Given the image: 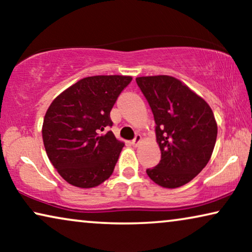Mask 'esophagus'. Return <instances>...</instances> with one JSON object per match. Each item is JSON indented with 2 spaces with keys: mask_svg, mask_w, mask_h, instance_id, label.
<instances>
[{
  "mask_svg": "<svg viewBox=\"0 0 252 252\" xmlns=\"http://www.w3.org/2000/svg\"><path fill=\"white\" fill-rule=\"evenodd\" d=\"M141 140H142V137H141L140 134H137V135L134 137V140L132 141V144L134 147H137L141 143Z\"/></svg>",
  "mask_w": 252,
  "mask_h": 252,
  "instance_id": "34e87169",
  "label": "esophagus"
}]
</instances>
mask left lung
Returning a JSON list of instances; mask_svg holds the SVG:
<instances>
[{
	"label": "left lung",
	"mask_w": 252,
	"mask_h": 252,
	"mask_svg": "<svg viewBox=\"0 0 252 252\" xmlns=\"http://www.w3.org/2000/svg\"><path fill=\"white\" fill-rule=\"evenodd\" d=\"M156 123L161 158L147 174L164 188L191 181L209 163L218 126L210 105L187 85L171 75L136 78Z\"/></svg>",
	"instance_id": "left-lung-1"
}]
</instances>
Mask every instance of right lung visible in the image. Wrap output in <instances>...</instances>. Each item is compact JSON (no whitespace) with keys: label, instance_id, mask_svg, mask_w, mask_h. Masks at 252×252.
I'll list each match as a JSON object with an SVG mask.
<instances>
[{"label":"right lung","instance_id":"add662e5","mask_svg":"<svg viewBox=\"0 0 252 252\" xmlns=\"http://www.w3.org/2000/svg\"><path fill=\"white\" fill-rule=\"evenodd\" d=\"M129 75H94L62 92L48 108L42 139L48 158L68 184L93 188L108 180L125 143L111 130L110 111Z\"/></svg>","mask_w":252,"mask_h":252}]
</instances>
